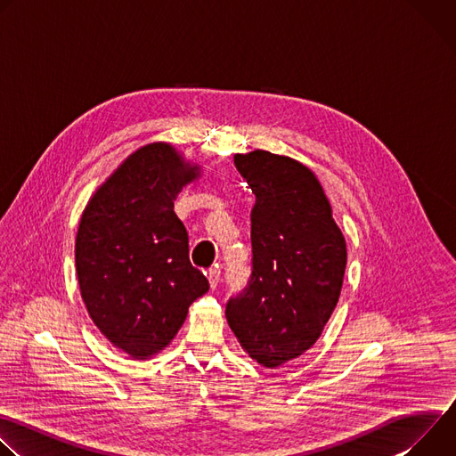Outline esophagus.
Segmentation results:
<instances>
[{
	"label": "esophagus",
	"mask_w": 456,
	"mask_h": 456,
	"mask_svg": "<svg viewBox=\"0 0 456 456\" xmlns=\"http://www.w3.org/2000/svg\"><path fill=\"white\" fill-rule=\"evenodd\" d=\"M208 280H209L211 289H216L218 283H220V269H218V267L209 269V271H208Z\"/></svg>",
	"instance_id": "esophagus-1"
}]
</instances>
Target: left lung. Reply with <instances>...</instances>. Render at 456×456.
<instances>
[{
  "instance_id": "obj_1",
  "label": "left lung",
  "mask_w": 456,
  "mask_h": 456,
  "mask_svg": "<svg viewBox=\"0 0 456 456\" xmlns=\"http://www.w3.org/2000/svg\"><path fill=\"white\" fill-rule=\"evenodd\" d=\"M256 194L252 274L225 317L240 346L267 368L299 357L321 336L341 294L346 241L317 176L301 162L256 150L234 157Z\"/></svg>"
}]
</instances>
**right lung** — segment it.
I'll return each instance as SVG.
<instances>
[{"mask_svg":"<svg viewBox=\"0 0 456 456\" xmlns=\"http://www.w3.org/2000/svg\"><path fill=\"white\" fill-rule=\"evenodd\" d=\"M200 176L167 142L129 155L86 204L76 236L81 297L101 334L134 359L164 350L189 305L209 290L189 262V240L175 215L183 185Z\"/></svg>","mask_w":456,"mask_h":456,"instance_id":"obj_1","label":"right lung"}]
</instances>
